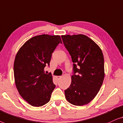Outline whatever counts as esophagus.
I'll return each instance as SVG.
<instances>
[{
    "instance_id": "esophagus-1",
    "label": "esophagus",
    "mask_w": 123,
    "mask_h": 123,
    "mask_svg": "<svg viewBox=\"0 0 123 123\" xmlns=\"http://www.w3.org/2000/svg\"><path fill=\"white\" fill-rule=\"evenodd\" d=\"M61 77H62L61 76H57V78L58 80H60L61 79Z\"/></svg>"
}]
</instances>
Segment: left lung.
Instances as JSON below:
<instances>
[{"label":"left lung","mask_w":123,"mask_h":123,"mask_svg":"<svg viewBox=\"0 0 123 123\" xmlns=\"http://www.w3.org/2000/svg\"><path fill=\"white\" fill-rule=\"evenodd\" d=\"M71 56L74 73L65 90L66 98L76 106L87 104L100 90L104 79V60L100 47L84 34L61 36Z\"/></svg>","instance_id":"8db88e82"}]
</instances>
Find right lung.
I'll return each instance as SVG.
<instances>
[{"instance_id": "add662e5", "label": "right lung", "mask_w": 123, "mask_h": 123, "mask_svg": "<svg viewBox=\"0 0 123 123\" xmlns=\"http://www.w3.org/2000/svg\"><path fill=\"white\" fill-rule=\"evenodd\" d=\"M62 41L58 35L42 34L31 38L18 50L14 62L15 86L20 95L31 105L42 106L50 100L56 87L44 67Z\"/></svg>"}]
</instances>
